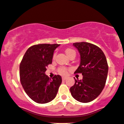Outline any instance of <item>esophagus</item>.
<instances>
[{
	"mask_svg": "<svg viewBox=\"0 0 124 124\" xmlns=\"http://www.w3.org/2000/svg\"><path fill=\"white\" fill-rule=\"evenodd\" d=\"M67 79V77H62V80H65Z\"/></svg>",
	"mask_w": 124,
	"mask_h": 124,
	"instance_id": "obj_1",
	"label": "esophagus"
}]
</instances>
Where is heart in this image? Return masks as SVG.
Returning a JSON list of instances; mask_svg holds the SVG:
<instances>
[{"mask_svg": "<svg viewBox=\"0 0 124 124\" xmlns=\"http://www.w3.org/2000/svg\"><path fill=\"white\" fill-rule=\"evenodd\" d=\"M75 52V51L72 49H67L65 50V53H66L68 57L69 56V55H70L71 53H72V52ZM59 72L60 74L61 75H66L67 73V70L64 67H61L59 69Z\"/></svg>", "mask_w": 124, "mask_h": 124, "instance_id": "1", "label": "heart"}]
</instances>
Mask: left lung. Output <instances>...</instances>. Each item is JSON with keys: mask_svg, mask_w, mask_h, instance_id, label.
I'll list each match as a JSON object with an SVG mask.
<instances>
[{"mask_svg": "<svg viewBox=\"0 0 124 124\" xmlns=\"http://www.w3.org/2000/svg\"><path fill=\"white\" fill-rule=\"evenodd\" d=\"M80 55V63L75 73H81L83 78L75 79V84L70 88V93L79 102H89L101 94L106 81L108 65L102 50L94 44L86 42L75 43Z\"/></svg>", "mask_w": 124, "mask_h": 124, "instance_id": "left-lung-1", "label": "left lung"}]
</instances>
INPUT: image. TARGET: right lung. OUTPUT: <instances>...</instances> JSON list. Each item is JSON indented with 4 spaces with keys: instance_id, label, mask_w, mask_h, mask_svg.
<instances>
[{
    "instance_id": "right-lung-1",
    "label": "right lung",
    "mask_w": 124,
    "mask_h": 124,
    "mask_svg": "<svg viewBox=\"0 0 124 124\" xmlns=\"http://www.w3.org/2000/svg\"><path fill=\"white\" fill-rule=\"evenodd\" d=\"M60 44H39L28 49L20 65V81L24 91L34 102L45 104L55 98L62 77L52 79L45 74L47 65L52 63L54 52Z\"/></svg>"
}]
</instances>
